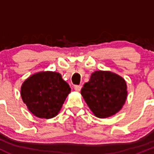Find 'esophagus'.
<instances>
[{"label":"esophagus","mask_w":154,"mask_h":154,"mask_svg":"<svg viewBox=\"0 0 154 154\" xmlns=\"http://www.w3.org/2000/svg\"><path fill=\"white\" fill-rule=\"evenodd\" d=\"M74 90H75V91H80V90H81V86H78V85H76V86H74Z\"/></svg>","instance_id":"1"}]
</instances>
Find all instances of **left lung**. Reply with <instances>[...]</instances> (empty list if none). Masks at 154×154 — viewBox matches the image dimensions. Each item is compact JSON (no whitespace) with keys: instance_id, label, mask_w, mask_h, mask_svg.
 Here are the masks:
<instances>
[{"instance_id":"obj_1","label":"left lung","mask_w":154,"mask_h":154,"mask_svg":"<svg viewBox=\"0 0 154 154\" xmlns=\"http://www.w3.org/2000/svg\"><path fill=\"white\" fill-rule=\"evenodd\" d=\"M81 94L94 116L103 119L113 116L122 108L127 96V84L118 74L97 71L83 85Z\"/></svg>"}]
</instances>
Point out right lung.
<instances>
[{
    "instance_id": "1",
    "label": "right lung",
    "mask_w": 154,
    "mask_h": 154,
    "mask_svg": "<svg viewBox=\"0 0 154 154\" xmlns=\"http://www.w3.org/2000/svg\"><path fill=\"white\" fill-rule=\"evenodd\" d=\"M71 88L57 72L45 71L33 74L22 84L21 95L29 112L42 119L58 114Z\"/></svg>"
}]
</instances>
